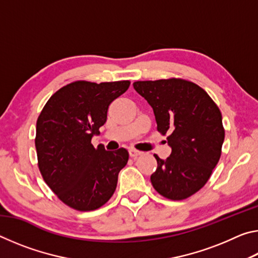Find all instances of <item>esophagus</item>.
Listing matches in <instances>:
<instances>
[{"label": "esophagus", "instance_id": "1", "mask_svg": "<svg viewBox=\"0 0 258 258\" xmlns=\"http://www.w3.org/2000/svg\"><path fill=\"white\" fill-rule=\"evenodd\" d=\"M128 154H130L131 158H137V157H139L140 155H141L142 152L139 151V150H135V149H130L128 150Z\"/></svg>", "mask_w": 258, "mask_h": 258}]
</instances>
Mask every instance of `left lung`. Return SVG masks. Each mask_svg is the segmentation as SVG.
Returning <instances> with one entry per match:
<instances>
[{
    "label": "left lung",
    "mask_w": 258,
    "mask_h": 258,
    "mask_svg": "<svg viewBox=\"0 0 258 258\" xmlns=\"http://www.w3.org/2000/svg\"><path fill=\"white\" fill-rule=\"evenodd\" d=\"M155 113L157 130L167 134L172 152L157 159L150 176L155 190L171 200H183L206 184L220 160L224 141L222 113L207 92L195 83L168 78L133 83Z\"/></svg>",
    "instance_id": "1"
}]
</instances>
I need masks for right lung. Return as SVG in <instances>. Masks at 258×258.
Segmentation results:
<instances>
[{
  "label": "right lung",
  "instance_id": "add662e5",
  "mask_svg": "<svg viewBox=\"0 0 258 258\" xmlns=\"http://www.w3.org/2000/svg\"><path fill=\"white\" fill-rule=\"evenodd\" d=\"M130 81H77L61 87L43 108L36 123L38 168L61 202L76 211L103 206L116 190L118 173L128 160L124 148L107 151L91 141L106 123L113 100Z\"/></svg>",
  "mask_w": 258,
  "mask_h": 258
}]
</instances>
